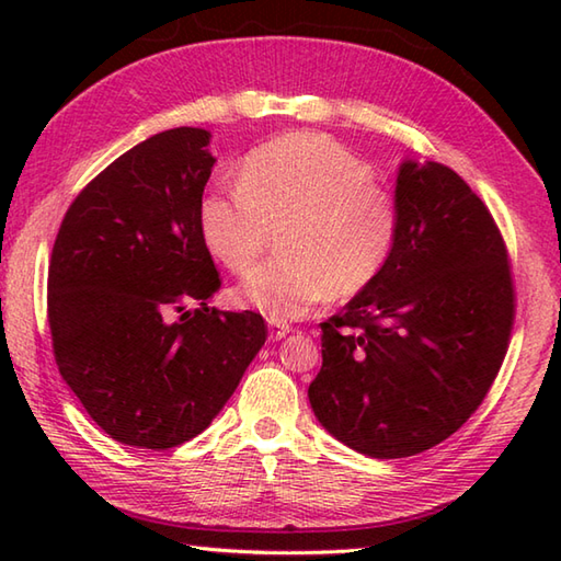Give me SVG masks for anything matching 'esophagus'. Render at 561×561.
Returning <instances> with one entry per match:
<instances>
[{
  "instance_id": "obj_1",
  "label": "esophagus",
  "mask_w": 561,
  "mask_h": 561,
  "mask_svg": "<svg viewBox=\"0 0 561 561\" xmlns=\"http://www.w3.org/2000/svg\"><path fill=\"white\" fill-rule=\"evenodd\" d=\"M267 325H270V337L272 340H282V337H287L289 332H291V325L289 323H282V320H267Z\"/></svg>"
}]
</instances>
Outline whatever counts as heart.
Instances as JSON below:
<instances>
[{"label":"heart","instance_id":"b5f03b06","mask_svg":"<svg viewBox=\"0 0 561 561\" xmlns=\"http://www.w3.org/2000/svg\"><path fill=\"white\" fill-rule=\"evenodd\" d=\"M274 229L284 255L248 277L238 296L284 323L330 296L352 299L374 287L396 255L400 205L337 141L287 135L250 153L238 185L211 187L199 202L202 238L236 274L255 270Z\"/></svg>","mask_w":561,"mask_h":561}]
</instances>
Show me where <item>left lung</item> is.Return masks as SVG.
<instances>
[{
	"label": "left lung",
	"mask_w": 561,
	"mask_h": 561,
	"mask_svg": "<svg viewBox=\"0 0 561 561\" xmlns=\"http://www.w3.org/2000/svg\"><path fill=\"white\" fill-rule=\"evenodd\" d=\"M400 241L374 287L323 328L311 408L371 458L434 448L480 408L508 350L516 291L502 231L444 163L404 161Z\"/></svg>",
	"instance_id": "1"
}]
</instances>
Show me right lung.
<instances>
[{
  "label": "right lung",
  "instance_id": "right-lung-1",
  "mask_svg": "<svg viewBox=\"0 0 561 561\" xmlns=\"http://www.w3.org/2000/svg\"><path fill=\"white\" fill-rule=\"evenodd\" d=\"M207 145V129L175 127L125 151L71 202L53 245L59 376L127 446L165 450L205 432L267 340L260 313L207 306L221 289L199 231Z\"/></svg>",
  "mask_w": 561,
  "mask_h": 561
}]
</instances>
